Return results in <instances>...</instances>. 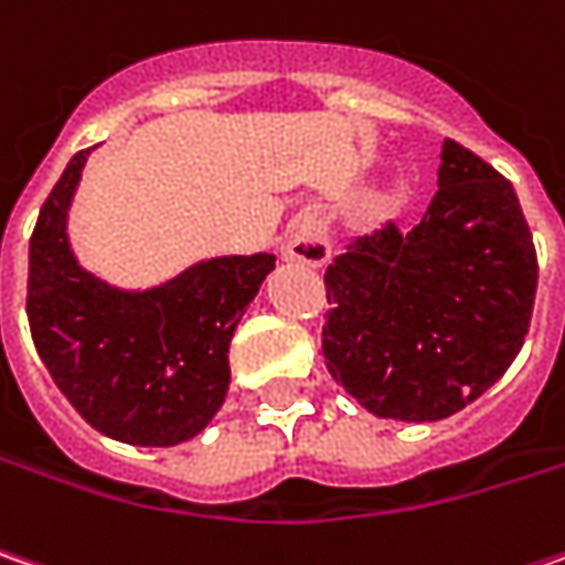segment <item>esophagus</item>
<instances>
[{"label":"esophagus","mask_w":565,"mask_h":565,"mask_svg":"<svg viewBox=\"0 0 565 565\" xmlns=\"http://www.w3.org/2000/svg\"><path fill=\"white\" fill-rule=\"evenodd\" d=\"M328 256H331V246H328L324 224H321L319 215H312V212L297 215L290 222L287 241H284V259L309 265V268H321L328 263Z\"/></svg>","instance_id":"34e87169"}]
</instances>
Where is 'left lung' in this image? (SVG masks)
<instances>
[{
	"mask_svg": "<svg viewBox=\"0 0 565 565\" xmlns=\"http://www.w3.org/2000/svg\"><path fill=\"white\" fill-rule=\"evenodd\" d=\"M535 287V244L513 184L444 140L422 222L406 234L387 222L328 265L321 356L369 413L438 422L510 369Z\"/></svg>",
	"mask_w": 565,
	"mask_h": 565,
	"instance_id": "obj_1",
	"label": "left lung"
}]
</instances>
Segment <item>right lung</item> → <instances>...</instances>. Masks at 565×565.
Masks as SVG:
<instances>
[{"mask_svg":"<svg viewBox=\"0 0 565 565\" xmlns=\"http://www.w3.org/2000/svg\"><path fill=\"white\" fill-rule=\"evenodd\" d=\"M87 156L81 149L62 171L30 237V334L58 391L96 431L174 447L224 403L227 347L275 256L205 259L152 290L99 281L77 265L65 231Z\"/></svg>","mask_w":565,"mask_h":565,"instance_id":"right-lung-1","label":"right lung"}]
</instances>
